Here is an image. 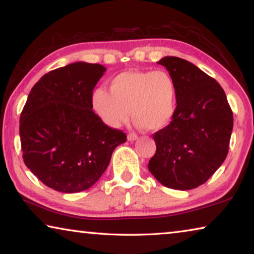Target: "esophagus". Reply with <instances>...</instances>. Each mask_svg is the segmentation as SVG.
I'll return each mask as SVG.
<instances>
[{
  "mask_svg": "<svg viewBox=\"0 0 254 254\" xmlns=\"http://www.w3.org/2000/svg\"><path fill=\"white\" fill-rule=\"evenodd\" d=\"M137 138H138V136H137L136 134H132V132L127 135V139L129 140V142H134V140H136Z\"/></svg>",
  "mask_w": 254,
  "mask_h": 254,
  "instance_id": "1",
  "label": "esophagus"
}]
</instances>
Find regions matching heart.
I'll return each mask as SVG.
<instances>
[{
	"label": "heart",
	"mask_w": 254,
	"mask_h": 254,
	"mask_svg": "<svg viewBox=\"0 0 254 254\" xmlns=\"http://www.w3.org/2000/svg\"><path fill=\"white\" fill-rule=\"evenodd\" d=\"M92 107L107 126L118 128L130 117L147 131L169 126L178 109V86L164 70H126L92 95Z\"/></svg>",
	"instance_id": "1"
}]
</instances>
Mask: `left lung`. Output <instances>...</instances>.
I'll return each mask as SVG.
<instances>
[{"mask_svg": "<svg viewBox=\"0 0 254 254\" xmlns=\"http://www.w3.org/2000/svg\"><path fill=\"white\" fill-rule=\"evenodd\" d=\"M178 86L176 116L153 138L156 144L148 170L157 181L177 190L197 188L225 161L233 112L222 86L196 65L166 56L159 61Z\"/></svg>", "mask_w": 254, "mask_h": 254, "instance_id": "1", "label": "left lung"}]
</instances>
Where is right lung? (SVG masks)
Masks as SVG:
<instances>
[{
  "label": "right lung",
  "mask_w": 254,
  "mask_h": 254,
  "mask_svg": "<svg viewBox=\"0 0 254 254\" xmlns=\"http://www.w3.org/2000/svg\"><path fill=\"white\" fill-rule=\"evenodd\" d=\"M106 72L76 62L45 74L33 85L20 116L27 168L49 188L75 193L97 182L114 149L126 142L92 110L93 89Z\"/></svg>",
  "instance_id": "add662e5"
}]
</instances>
